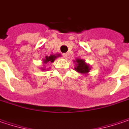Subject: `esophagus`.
Returning a JSON list of instances; mask_svg holds the SVG:
<instances>
[{"label": "esophagus", "instance_id": "obj_1", "mask_svg": "<svg viewBox=\"0 0 129 129\" xmlns=\"http://www.w3.org/2000/svg\"><path fill=\"white\" fill-rule=\"evenodd\" d=\"M63 56L65 58H68V57H69V53H66L63 54Z\"/></svg>", "mask_w": 129, "mask_h": 129}]
</instances>
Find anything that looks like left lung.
<instances>
[{
	"mask_svg": "<svg viewBox=\"0 0 129 129\" xmlns=\"http://www.w3.org/2000/svg\"><path fill=\"white\" fill-rule=\"evenodd\" d=\"M74 62L76 63L74 70L81 74H87L92 69L90 66L87 63L84 59L77 58L76 59V60H74Z\"/></svg>",
	"mask_w": 129,
	"mask_h": 129,
	"instance_id": "1",
	"label": "left lung"
}]
</instances>
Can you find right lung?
Here are the masks:
<instances>
[{
  "instance_id": "add662e5",
  "label": "right lung",
  "mask_w": 129,
  "mask_h": 129,
  "mask_svg": "<svg viewBox=\"0 0 129 129\" xmlns=\"http://www.w3.org/2000/svg\"><path fill=\"white\" fill-rule=\"evenodd\" d=\"M59 56H60V54L50 55V56L46 55V56H45V58H44L43 60H42V63H43V64H47V63H49V62L53 63V62H54V60L57 58L58 57H59ZM42 70L43 71L45 70V67H43V68L42 69Z\"/></svg>"
}]
</instances>
